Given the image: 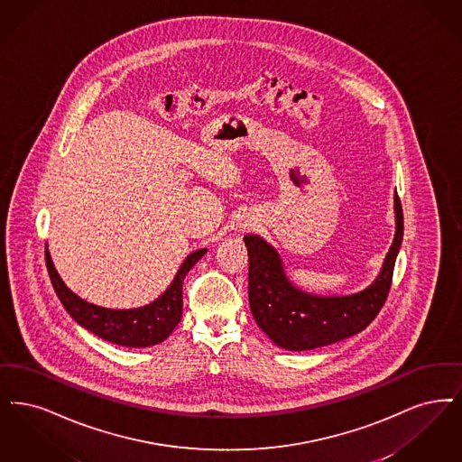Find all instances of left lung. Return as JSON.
I'll use <instances>...</instances> for the list:
<instances>
[{
  "mask_svg": "<svg viewBox=\"0 0 462 462\" xmlns=\"http://www.w3.org/2000/svg\"><path fill=\"white\" fill-rule=\"evenodd\" d=\"M395 238L376 280L352 295L321 297L290 282L282 257L259 235H246L248 301L262 331L284 350H312L354 337L365 329L388 297L403 236V214L395 193Z\"/></svg>",
  "mask_w": 462,
  "mask_h": 462,
  "instance_id": "obj_1",
  "label": "left lung"
}]
</instances>
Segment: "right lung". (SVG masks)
I'll list each match as a JSON object with an SVG mask.
<instances>
[{
  "label": "right lung",
  "instance_id": "1",
  "mask_svg": "<svg viewBox=\"0 0 462 462\" xmlns=\"http://www.w3.org/2000/svg\"><path fill=\"white\" fill-rule=\"evenodd\" d=\"M207 254V248L191 252L180 263L178 274L171 286L157 300L138 309H105L100 305L82 300L61 282L51 255L46 248V267L51 284L59 295L65 310L74 321L103 340L122 346L144 348L153 346L169 338L182 316V282L189 269Z\"/></svg>",
  "mask_w": 462,
  "mask_h": 462
}]
</instances>
